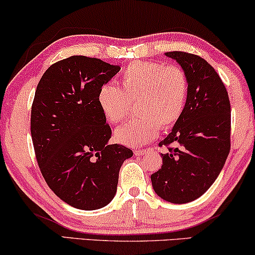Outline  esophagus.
Wrapping results in <instances>:
<instances>
[{
    "label": "esophagus",
    "mask_w": 255,
    "mask_h": 255,
    "mask_svg": "<svg viewBox=\"0 0 255 255\" xmlns=\"http://www.w3.org/2000/svg\"><path fill=\"white\" fill-rule=\"evenodd\" d=\"M147 152H148V149H135V151H134V153L137 155H144Z\"/></svg>",
    "instance_id": "1"
}]
</instances>
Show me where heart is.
I'll list each match as a JSON object with an SVG mask.
<instances>
[{"label":"heart","instance_id":"heart-1","mask_svg":"<svg viewBox=\"0 0 255 255\" xmlns=\"http://www.w3.org/2000/svg\"><path fill=\"white\" fill-rule=\"evenodd\" d=\"M122 88L104 83L97 93V104L106 120L117 124L135 102L134 118L115 131V139L128 146H141L179 121L186 107L188 78L183 69L154 61L131 62L121 74Z\"/></svg>","mask_w":255,"mask_h":255}]
</instances>
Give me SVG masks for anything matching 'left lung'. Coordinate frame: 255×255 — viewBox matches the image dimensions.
I'll return each mask as SVG.
<instances>
[{
	"label": "left lung",
	"mask_w": 255,
	"mask_h": 255,
	"mask_svg": "<svg viewBox=\"0 0 255 255\" xmlns=\"http://www.w3.org/2000/svg\"><path fill=\"white\" fill-rule=\"evenodd\" d=\"M176 60L188 78L184 110L159 146H167L162 166L151 175L153 189L170 203H188L202 196L215 182L230 153L231 107L217 72L196 54L165 53ZM177 143L180 148H170Z\"/></svg>",
	"instance_id": "obj_1"
}]
</instances>
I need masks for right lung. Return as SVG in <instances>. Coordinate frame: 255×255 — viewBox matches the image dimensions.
Wrapping results in <instances>:
<instances>
[{
  "label": "right lung",
  "mask_w": 255,
  "mask_h": 255,
  "mask_svg": "<svg viewBox=\"0 0 255 255\" xmlns=\"http://www.w3.org/2000/svg\"><path fill=\"white\" fill-rule=\"evenodd\" d=\"M121 67L101 59L73 55L50 66L38 83L31 108V137L47 186L81 210L109 204L120 169L133 152L109 145L111 128L97 93Z\"/></svg>",
  "instance_id": "obj_1"
}]
</instances>
